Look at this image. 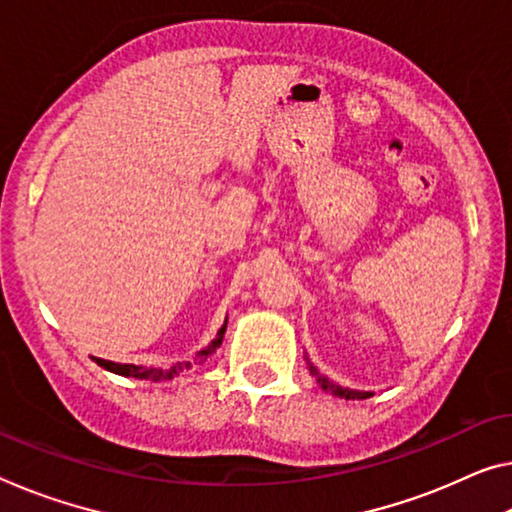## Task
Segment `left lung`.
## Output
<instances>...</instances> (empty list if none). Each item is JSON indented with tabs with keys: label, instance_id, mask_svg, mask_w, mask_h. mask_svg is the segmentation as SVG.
<instances>
[{
	"label": "left lung",
	"instance_id": "obj_1",
	"mask_svg": "<svg viewBox=\"0 0 512 512\" xmlns=\"http://www.w3.org/2000/svg\"><path fill=\"white\" fill-rule=\"evenodd\" d=\"M306 359V366H309V373L316 377V382L320 384V389H325L327 393H332L336 398H345V400H364V398H371L373 391H361V389H350V387H343V384H338L334 380H329L327 375H322L316 366L311 364L309 357Z\"/></svg>",
	"mask_w": 512,
	"mask_h": 512
}]
</instances>
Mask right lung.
<instances>
[{
	"mask_svg": "<svg viewBox=\"0 0 512 512\" xmlns=\"http://www.w3.org/2000/svg\"><path fill=\"white\" fill-rule=\"evenodd\" d=\"M226 332V320L224 325L219 327L217 336L212 338V341L206 345V348L196 352L192 359L187 361H176L174 366H167V368H157V366H135V364H116V361H107V359H100V357H91L96 361L98 366L105 368L109 373H116V375H123V377H139V380H171V377H176L180 373L190 371L192 366H201L203 361H206L210 355H215V350L222 345V338Z\"/></svg>",
	"mask_w": 512,
	"mask_h": 512,
	"instance_id": "obj_1",
	"label": "right lung"
}]
</instances>
